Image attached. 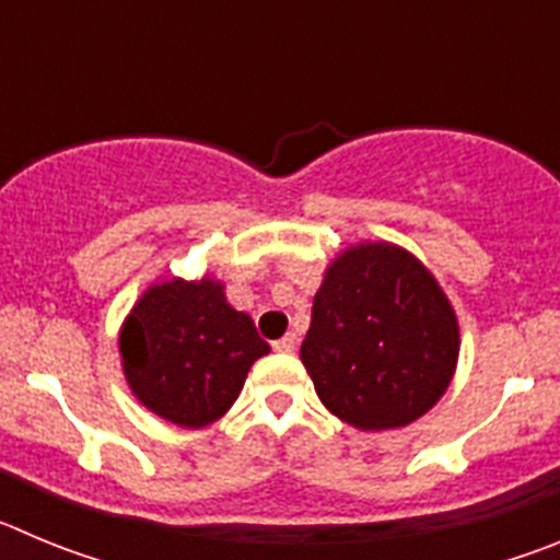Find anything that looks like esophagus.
<instances>
[{
    "label": "esophagus",
    "instance_id": "esophagus-1",
    "mask_svg": "<svg viewBox=\"0 0 560 560\" xmlns=\"http://www.w3.org/2000/svg\"><path fill=\"white\" fill-rule=\"evenodd\" d=\"M271 348H275L277 353H291V350L296 348V336L294 334H285L283 339H277L275 345H271Z\"/></svg>",
    "mask_w": 560,
    "mask_h": 560
}]
</instances>
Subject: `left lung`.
Listing matches in <instances>:
<instances>
[{"instance_id":"1","label":"left lung","mask_w":560,"mask_h":560,"mask_svg":"<svg viewBox=\"0 0 560 560\" xmlns=\"http://www.w3.org/2000/svg\"><path fill=\"white\" fill-rule=\"evenodd\" d=\"M457 353L446 294L409 252L389 244L336 257L300 350L319 400L364 432L407 427L429 412L446 393Z\"/></svg>"}]
</instances>
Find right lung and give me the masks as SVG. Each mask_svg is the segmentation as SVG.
Returning a JSON list of instances; mask_svg holds the SVG:
<instances>
[{
    "label": "right lung",
    "instance_id": "1",
    "mask_svg": "<svg viewBox=\"0 0 560 560\" xmlns=\"http://www.w3.org/2000/svg\"><path fill=\"white\" fill-rule=\"evenodd\" d=\"M120 353L128 387L151 412L201 429L235 404L246 373L269 345L249 316L226 305L224 285L173 277L133 305Z\"/></svg>",
    "mask_w": 560,
    "mask_h": 560
}]
</instances>
